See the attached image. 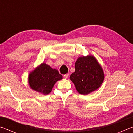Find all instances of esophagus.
<instances>
[{
    "label": "esophagus",
    "mask_w": 133,
    "mask_h": 133,
    "mask_svg": "<svg viewBox=\"0 0 133 133\" xmlns=\"http://www.w3.org/2000/svg\"><path fill=\"white\" fill-rule=\"evenodd\" d=\"M69 74H66V75H63V77L64 78H65V79H66V78H68V76H69Z\"/></svg>",
    "instance_id": "1"
}]
</instances>
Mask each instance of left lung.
Wrapping results in <instances>:
<instances>
[{
    "label": "left lung",
    "instance_id": "8db88e82",
    "mask_svg": "<svg viewBox=\"0 0 133 133\" xmlns=\"http://www.w3.org/2000/svg\"><path fill=\"white\" fill-rule=\"evenodd\" d=\"M70 78L78 93L86 95L100 87L104 75L96 58L89 55L78 57L75 63V71Z\"/></svg>",
    "mask_w": 133,
    "mask_h": 133
}]
</instances>
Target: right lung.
<instances>
[{
    "mask_svg": "<svg viewBox=\"0 0 133 133\" xmlns=\"http://www.w3.org/2000/svg\"><path fill=\"white\" fill-rule=\"evenodd\" d=\"M62 78L58 70L43 63L30 72L28 82L33 90L43 94H48L52 90L56 82Z\"/></svg>",
    "mask_w": 133,
    "mask_h": 133,
    "instance_id": "1",
    "label": "right lung"
}]
</instances>
